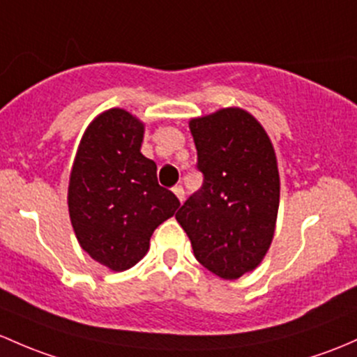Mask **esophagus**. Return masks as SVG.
I'll return each mask as SVG.
<instances>
[{"mask_svg": "<svg viewBox=\"0 0 357 357\" xmlns=\"http://www.w3.org/2000/svg\"><path fill=\"white\" fill-rule=\"evenodd\" d=\"M172 191H174V195H176V197H178L179 202L185 200V190H183L181 185H176L174 188H172Z\"/></svg>", "mask_w": 357, "mask_h": 357, "instance_id": "obj_1", "label": "esophagus"}]
</instances>
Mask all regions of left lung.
Returning a JSON list of instances; mask_svg holds the SVG:
<instances>
[{"label": "left lung", "instance_id": "8db88e82", "mask_svg": "<svg viewBox=\"0 0 357 357\" xmlns=\"http://www.w3.org/2000/svg\"><path fill=\"white\" fill-rule=\"evenodd\" d=\"M204 185L176 219L195 258L222 279H238L261 261L279 210L275 152L260 123L227 107L190 123Z\"/></svg>", "mask_w": 357, "mask_h": 357}]
</instances>
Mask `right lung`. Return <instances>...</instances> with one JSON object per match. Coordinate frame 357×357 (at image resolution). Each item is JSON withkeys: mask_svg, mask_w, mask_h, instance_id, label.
<instances>
[{"mask_svg": "<svg viewBox=\"0 0 357 357\" xmlns=\"http://www.w3.org/2000/svg\"><path fill=\"white\" fill-rule=\"evenodd\" d=\"M144 125L109 109L84 133L70 176L68 208L78 243L104 267L123 272L149 251L150 236L174 215L179 200L159 185L142 155Z\"/></svg>", "mask_w": 357, "mask_h": 357, "instance_id": "1", "label": "right lung"}]
</instances>
